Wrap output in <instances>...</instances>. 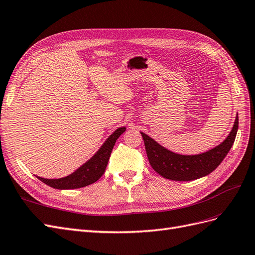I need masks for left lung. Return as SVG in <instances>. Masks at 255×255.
Wrapping results in <instances>:
<instances>
[{
    "instance_id": "1",
    "label": "left lung",
    "mask_w": 255,
    "mask_h": 255,
    "mask_svg": "<svg viewBox=\"0 0 255 255\" xmlns=\"http://www.w3.org/2000/svg\"><path fill=\"white\" fill-rule=\"evenodd\" d=\"M238 129V116L229 136L220 144L196 155H183L168 150L140 132L150 165L159 175L173 181H194L213 172L232 148Z\"/></svg>"
}]
</instances>
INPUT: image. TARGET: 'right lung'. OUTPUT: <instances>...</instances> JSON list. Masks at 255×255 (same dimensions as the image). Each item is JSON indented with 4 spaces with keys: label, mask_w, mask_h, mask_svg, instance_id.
<instances>
[{
    "label": "right lung",
    "mask_w": 255,
    "mask_h": 255,
    "mask_svg": "<svg viewBox=\"0 0 255 255\" xmlns=\"http://www.w3.org/2000/svg\"><path fill=\"white\" fill-rule=\"evenodd\" d=\"M126 127H121L116 129L94 155L71 174L60 177V179H44V177L37 175L36 177L44 184L49 185L50 187L61 190L82 188L97 182L105 172L116 140L118 139L121 134L126 132Z\"/></svg>",
    "instance_id": "1"
}]
</instances>
